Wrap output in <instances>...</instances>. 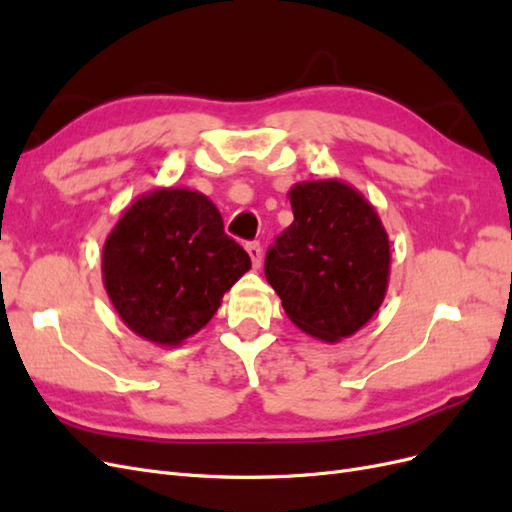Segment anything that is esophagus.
I'll return each mask as SVG.
<instances>
[{"label":"esophagus","mask_w":512,"mask_h":512,"mask_svg":"<svg viewBox=\"0 0 512 512\" xmlns=\"http://www.w3.org/2000/svg\"><path fill=\"white\" fill-rule=\"evenodd\" d=\"M245 250H247V254H250V258H252L254 269H258L260 262H262V247H260V243L258 241L245 243Z\"/></svg>","instance_id":"esophagus-1"}]
</instances>
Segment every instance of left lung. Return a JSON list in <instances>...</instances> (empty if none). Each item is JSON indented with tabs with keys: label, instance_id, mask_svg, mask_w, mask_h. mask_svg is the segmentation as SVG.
Wrapping results in <instances>:
<instances>
[{
	"label": "left lung",
	"instance_id": "obj_1",
	"mask_svg": "<svg viewBox=\"0 0 512 512\" xmlns=\"http://www.w3.org/2000/svg\"><path fill=\"white\" fill-rule=\"evenodd\" d=\"M288 196L294 222L267 250V282L303 333L333 344L382 305L389 237L376 209L342 181L297 183Z\"/></svg>",
	"mask_w": 512,
	"mask_h": 512
}]
</instances>
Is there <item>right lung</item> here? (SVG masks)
<instances>
[{
	"mask_svg": "<svg viewBox=\"0 0 512 512\" xmlns=\"http://www.w3.org/2000/svg\"><path fill=\"white\" fill-rule=\"evenodd\" d=\"M252 260L211 200L162 188L134 200L108 235L102 277L117 314L153 344L179 346L218 312Z\"/></svg>",
	"mask_w": 512,
	"mask_h": 512,
	"instance_id": "add662e5",
	"label": "right lung"
}]
</instances>
